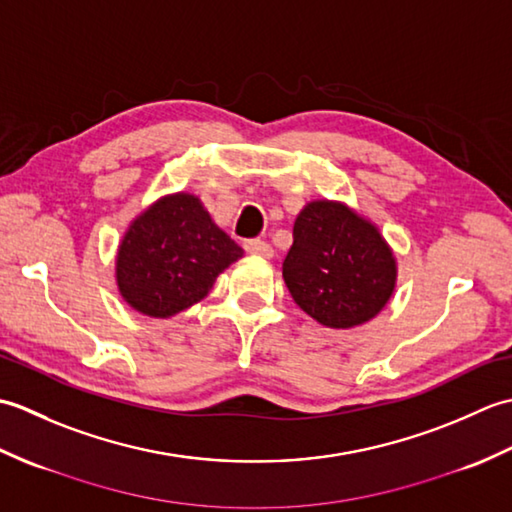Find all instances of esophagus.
I'll list each match as a JSON object with an SVG mask.
<instances>
[{
    "mask_svg": "<svg viewBox=\"0 0 512 512\" xmlns=\"http://www.w3.org/2000/svg\"><path fill=\"white\" fill-rule=\"evenodd\" d=\"M244 248L248 250L250 255H257V257H273V246H270L268 242H264V239H246L244 242Z\"/></svg>",
    "mask_w": 512,
    "mask_h": 512,
    "instance_id": "34e87169",
    "label": "esophagus"
}]
</instances>
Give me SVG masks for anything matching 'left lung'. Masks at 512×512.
Here are the masks:
<instances>
[{
	"label": "left lung",
	"mask_w": 512,
	"mask_h": 512,
	"mask_svg": "<svg viewBox=\"0 0 512 512\" xmlns=\"http://www.w3.org/2000/svg\"><path fill=\"white\" fill-rule=\"evenodd\" d=\"M284 259V281L297 306L325 328L367 323L396 288V257L385 237L350 206L314 200L303 206Z\"/></svg>",
	"instance_id": "8db88e82"
}]
</instances>
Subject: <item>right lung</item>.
<instances>
[{"label":"right lung","instance_id":"obj_1","mask_svg":"<svg viewBox=\"0 0 512 512\" xmlns=\"http://www.w3.org/2000/svg\"><path fill=\"white\" fill-rule=\"evenodd\" d=\"M242 255L200 198L165 195L123 235L116 255L118 292L140 314L169 319L209 295L217 275Z\"/></svg>","mask_w":512,"mask_h":512}]
</instances>
